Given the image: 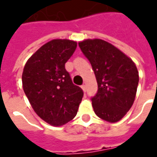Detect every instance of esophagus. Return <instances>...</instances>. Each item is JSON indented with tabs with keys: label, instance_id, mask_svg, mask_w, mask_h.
<instances>
[{
	"label": "esophagus",
	"instance_id": "1",
	"mask_svg": "<svg viewBox=\"0 0 157 157\" xmlns=\"http://www.w3.org/2000/svg\"><path fill=\"white\" fill-rule=\"evenodd\" d=\"M81 88H82V90H83L84 91H86V85H81Z\"/></svg>",
	"mask_w": 157,
	"mask_h": 157
}]
</instances>
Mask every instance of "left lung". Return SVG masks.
I'll use <instances>...</instances> for the list:
<instances>
[{
  "label": "left lung",
  "mask_w": 157,
  "mask_h": 157,
  "mask_svg": "<svg viewBox=\"0 0 157 157\" xmlns=\"http://www.w3.org/2000/svg\"><path fill=\"white\" fill-rule=\"evenodd\" d=\"M97 78V94L91 97L94 112L109 122H117L133 104L138 85L134 62L112 44L101 39L78 43Z\"/></svg>",
  "instance_id": "left-lung-1"
}]
</instances>
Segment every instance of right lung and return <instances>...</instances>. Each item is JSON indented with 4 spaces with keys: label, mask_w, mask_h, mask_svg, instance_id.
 Segmentation results:
<instances>
[{
    "label": "right lung",
    "mask_w": 157,
    "mask_h": 157,
    "mask_svg": "<svg viewBox=\"0 0 157 157\" xmlns=\"http://www.w3.org/2000/svg\"><path fill=\"white\" fill-rule=\"evenodd\" d=\"M76 48L73 41L52 40L40 48L24 67V91L36 114L52 126L72 121L84 96L65 68Z\"/></svg>",
    "instance_id": "obj_1"
}]
</instances>
